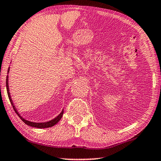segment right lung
I'll return each mask as SVG.
<instances>
[{
  "instance_id": "1",
  "label": "right lung",
  "mask_w": 161,
  "mask_h": 161,
  "mask_svg": "<svg viewBox=\"0 0 161 161\" xmlns=\"http://www.w3.org/2000/svg\"><path fill=\"white\" fill-rule=\"evenodd\" d=\"M9 71V69L8 71ZM8 76H6V89H7V93H8V98L9 100H10V102L11 105H13V108H14V110L15 111V112L16 113V114L18 115L19 116V118H20L22 121L25 122L26 124H27L28 126H32V127H35V128H40V129H42V128H48V127H51L53 126H54L55 124H56L62 118V116H63V114H64V110L61 111V114H60L56 118L53 119L51 121H47V122H44V123H35V122H32V121H27V120H25V119H23L22 117H21L20 115L19 114V113L16 111V109L15 108V107H14L13 102H12V100L11 98V96H10V92H9V89H8Z\"/></svg>"
}]
</instances>
